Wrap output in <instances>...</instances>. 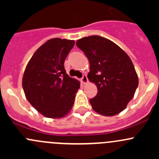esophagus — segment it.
Returning <instances> with one entry per match:
<instances>
[{"instance_id":"obj_1","label":"esophagus","mask_w":159,"mask_h":159,"mask_svg":"<svg viewBox=\"0 0 159 159\" xmlns=\"http://www.w3.org/2000/svg\"><path fill=\"white\" fill-rule=\"evenodd\" d=\"M81 83H82V84H87V82H88L87 75H83L82 78H81Z\"/></svg>"}]
</instances>
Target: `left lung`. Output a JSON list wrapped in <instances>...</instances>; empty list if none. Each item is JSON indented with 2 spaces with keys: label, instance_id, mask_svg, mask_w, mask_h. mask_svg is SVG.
I'll use <instances>...</instances> for the list:
<instances>
[{
  "label": "left lung",
  "instance_id": "1",
  "mask_svg": "<svg viewBox=\"0 0 159 159\" xmlns=\"http://www.w3.org/2000/svg\"><path fill=\"white\" fill-rule=\"evenodd\" d=\"M76 44L89 61L88 78L98 88L95 97L89 100L92 108L105 116L119 114L139 85L131 58L113 41L98 35L81 38Z\"/></svg>",
  "mask_w": 159,
  "mask_h": 159
}]
</instances>
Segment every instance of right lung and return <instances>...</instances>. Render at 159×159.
<instances>
[{
    "instance_id": "add662e5",
    "label": "right lung",
    "mask_w": 159,
    "mask_h": 159,
    "mask_svg": "<svg viewBox=\"0 0 159 159\" xmlns=\"http://www.w3.org/2000/svg\"><path fill=\"white\" fill-rule=\"evenodd\" d=\"M74 45L71 40L50 39L35 51L25 68V96L46 118H63L73 107L80 82L67 75L64 63Z\"/></svg>"
}]
</instances>
